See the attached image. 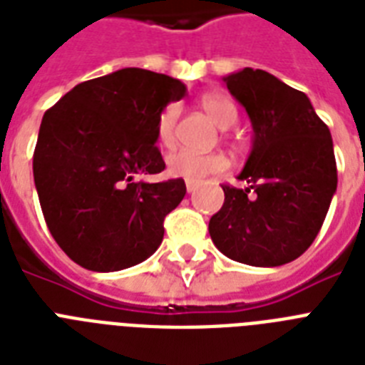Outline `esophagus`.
<instances>
[{
    "instance_id": "1",
    "label": "esophagus",
    "mask_w": 365,
    "mask_h": 365,
    "mask_svg": "<svg viewBox=\"0 0 365 365\" xmlns=\"http://www.w3.org/2000/svg\"><path fill=\"white\" fill-rule=\"evenodd\" d=\"M185 187H187V192L191 195V192L197 191L198 185H197V183H192V182H185Z\"/></svg>"
}]
</instances>
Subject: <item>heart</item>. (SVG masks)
I'll list each match as a JSON object with an SVG mask.
<instances>
[{
  "instance_id": "1",
  "label": "heart",
  "mask_w": 365,
  "mask_h": 365,
  "mask_svg": "<svg viewBox=\"0 0 365 365\" xmlns=\"http://www.w3.org/2000/svg\"><path fill=\"white\" fill-rule=\"evenodd\" d=\"M202 108L208 112V115L217 123L221 129H229L238 120V110L223 96H210L202 97ZM180 118V105L170 103L163 108L157 120V138L163 146L170 148L176 140V125ZM229 161L221 153H197L191 150H178V152L167 155V173L174 178H183L185 182L200 183L206 178L221 174L227 170Z\"/></svg>"
}]
</instances>
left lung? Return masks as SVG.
Listing matches in <instances>:
<instances>
[{
  "mask_svg": "<svg viewBox=\"0 0 365 365\" xmlns=\"http://www.w3.org/2000/svg\"><path fill=\"white\" fill-rule=\"evenodd\" d=\"M223 82L250 115L253 148L238 176L250 185H223L210 236L242 264H287L313 244L336 192L330 129L306 93L266 71L245 67Z\"/></svg>",
  "mask_w": 365,
  "mask_h": 365,
  "instance_id": "obj_1",
  "label": "left lung"
}]
</instances>
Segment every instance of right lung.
I'll list each match as a JSON object with an SVG mask.
<instances>
[{
	"label": "right lung",
	"mask_w": 365,
	"mask_h": 365,
	"mask_svg": "<svg viewBox=\"0 0 365 365\" xmlns=\"http://www.w3.org/2000/svg\"><path fill=\"white\" fill-rule=\"evenodd\" d=\"M183 96L178 78L127 67L75 86L44 112L34 153L38 202L50 234L82 268H131L161 245L185 182L135 178L165 170L157 120Z\"/></svg>",
	"instance_id": "right-lung-1"
}]
</instances>
